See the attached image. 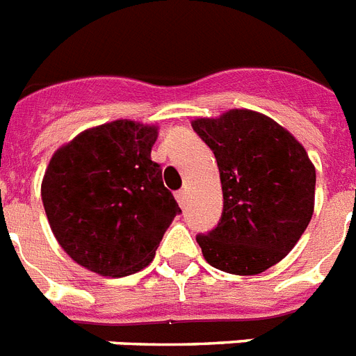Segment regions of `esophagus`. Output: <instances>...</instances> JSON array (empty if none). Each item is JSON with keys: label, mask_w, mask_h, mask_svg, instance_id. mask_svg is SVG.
I'll list each match as a JSON object with an SVG mask.
<instances>
[{"label": "esophagus", "mask_w": 356, "mask_h": 356, "mask_svg": "<svg viewBox=\"0 0 356 356\" xmlns=\"http://www.w3.org/2000/svg\"><path fill=\"white\" fill-rule=\"evenodd\" d=\"M176 202L180 205H185V202H187V189H180V191H176V195H175Z\"/></svg>", "instance_id": "34e87169"}]
</instances>
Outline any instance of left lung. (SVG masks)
<instances>
[{
  "label": "left lung",
  "instance_id": "8db88e82",
  "mask_svg": "<svg viewBox=\"0 0 356 356\" xmlns=\"http://www.w3.org/2000/svg\"><path fill=\"white\" fill-rule=\"evenodd\" d=\"M218 161L224 213L198 234L207 264L258 275L295 248L315 211L316 171L304 145L275 120L249 108L193 120Z\"/></svg>",
  "mask_w": 356,
  "mask_h": 356
}]
</instances>
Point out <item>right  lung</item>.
Returning a JSON list of instances; mask_svg holds the SVG:
<instances>
[{
  "label": "right lung",
  "mask_w": 356,
  "mask_h": 356,
  "mask_svg": "<svg viewBox=\"0 0 356 356\" xmlns=\"http://www.w3.org/2000/svg\"><path fill=\"white\" fill-rule=\"evenodd\" d=\"M156 136V125L114 120L79 132L47 165L41 200L52 233L99 277L142 271L181 213L151 160Z\"/></svg>",
  "instance_id": "right-lung-1"
}]
</instances>
